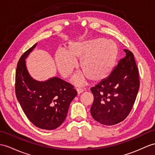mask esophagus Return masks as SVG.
Returning <instances> with one entry per match:
<instances>
[{
	"label": "esophagus",
	"mask_w": 155,
	"mask_h": 155,
	"mask_svg": "<svg viewBox=\"0 0 155 155\" xmlns=\"http://www.w3.org/2000/svg\"><path fill=\"white\" fill-rule=\"evenodd\" d=\"M76 90H77L78 94H80V93L84 92V89H81V88H77Z\"/></svg>",
	"instance_id": "esophagus-1"
}]
</instances>
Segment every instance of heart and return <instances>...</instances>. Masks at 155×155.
Returning a JSON list of instances; mask_svg holds the SVG:
<instances>
[{"mask_svg":"<svg viewBox=\"0 0 155 155\" xmlns=\"http://www.w3.org/2000/svg\"><path fill=\"white\" fill-rule=\"evenodd\" d=\"M118 47L110 39H94L74 41L67 50L59 49L55 53V62L60 74L68 78L77 66L76 60L84 72L75 75L72 81L81 84L88 78L100 81L107 78L114 68L118 56Z\"/></svg>","mask_w":155,"mask_h":155,"instance_id":"obj_1","label":"heart"}]
</instances>
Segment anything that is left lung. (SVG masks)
<instances>
[{
  "label": "left lung",
  "instance_id": "1",
  "mask_svg": "<svg viewBox=\"0 0 155 155\" xmlns=\"http://www.w3.org/2000/svg\"><path fill=\"white\" fill-rule=\"evenodd\" d=\"M126 57L119 61L109 76L91 88L94 96L91 113L97 122L112 126L130 114L140 85L134 54L124 49Z\"/></svg>",
  "mask_w": 155,
  "mask_h": 155
}]
</instances>
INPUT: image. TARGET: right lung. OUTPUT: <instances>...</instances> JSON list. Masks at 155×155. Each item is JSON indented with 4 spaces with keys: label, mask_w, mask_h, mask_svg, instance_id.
<instances>
[{
    "label": "right lung",
    "mask_w": 155,
    "mask_h": 155,
    "mask_svg": "<svg viewBox=\"0 0 155 155\" xmlns=\"http://www.w3.org/2000/svg\"><path fill=\"white\" fill-rule=\"evenodd\" d=\"M36 45L25 51L19 60L15 92L29 121L37 127L51 130L64 121L70 104L78 93L72 85L60 78L54 77L45 81H37L30 76L25 59Z\"/></svg>",
    "instance_id": "obj_1"
}]
</instances>
